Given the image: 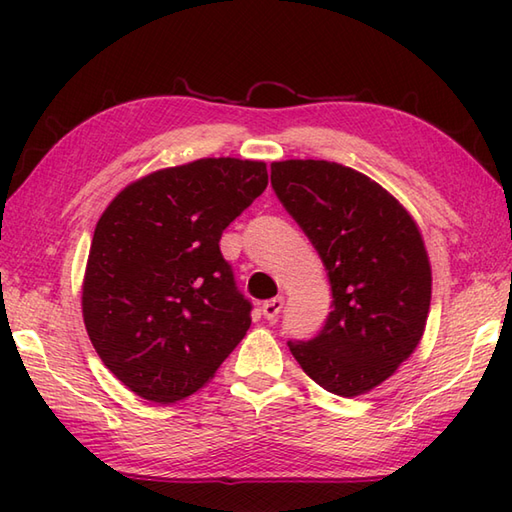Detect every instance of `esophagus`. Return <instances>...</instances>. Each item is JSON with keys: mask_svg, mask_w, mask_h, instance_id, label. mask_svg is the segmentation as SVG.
<instances>
[{"mask_svg": "<svg viewBox=\"0 0 512 512\" xmlns=\"http://www.w3.org/2000/svg\"><path fill=\"white\" fill-rule=\"evenodd\" d=\"M284 303H286V299H284V297H275V299H268V301H264V303H262V312H264V317H266L268 321H275V319L279 317L281 308H284Z\"/></svg>", "mask_w": 512, "mask_h": 512, "instance_id": "1", "label": "esophagus"}]
</instances>
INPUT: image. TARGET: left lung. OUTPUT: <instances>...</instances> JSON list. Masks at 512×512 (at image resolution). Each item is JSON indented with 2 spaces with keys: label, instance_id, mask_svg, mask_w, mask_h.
Masks as SVG:
<instances>
[{
  "label": "left lung",
  "instance_id": "obj_1",
  "mask_svg": "<svg viewBox=\"0 0 512 512\" xmlns=\"http://www.w3.org/2000/svg\"><path fill=\"white\" fill-rule=\"evenodd\" d=\"M270 184L332 286L321 332L288 341L290 352L330 394H367L407 361L427 325L431 266L418 226L378 182L339 162H273Z\"/></svg>",
  "mask_w": 512,
  "mask_h": 512
}]
</instances>
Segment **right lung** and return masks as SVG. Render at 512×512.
I'll list each match as a JSON object with an SVG mask.
<instances>
[{
    "mask_svg": "<svg viewBox=\"0 0 512 512\" xmlns=\"http://www.w3.org/2000/svg\"><path fill=\"white\" fill-rule=\"evenodd\" d=\"M266 184V162L202 158L132 182L101 215L83 321L105 367L140 398H189L244 339L253 303L220 237Z\"/></svg>",
    "mask_w": 512,
    "mask_h": 512,
    "instance_id": "obj_1",
    "label": "right lung"
}]
</instances>
